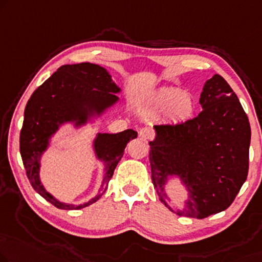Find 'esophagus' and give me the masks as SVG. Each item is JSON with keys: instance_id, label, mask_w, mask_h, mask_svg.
<instances>
[{"instance_id": "1", "label": "esophagus", "mask_w": 262, "mask_h": 262, "mask_svg": "<svg viewBox=\"0 0 262 262\" xmlns=\"http://www.w3.org/2000/svg\"><path fill=\"white\" fill-rule=\"evenodd\" d=\"M139 135L141 136V138L151 140L154 138V130L151 129L150 127H143V128H141V129H140Z\"/></svg>"}]
</instances>
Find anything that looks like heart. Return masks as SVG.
Segmentation results:
<instances>
[{
	"mask_svg": "<svg viewBox=\"0 0 262 262\" xmlns=\"http://www.w3.org/2000/svg\"><path fill=\"white\" fill-rule=\"evenodd\" d=\"M151 107L158 111L167 108V115L174 121L189 118L194 103L190 95L182 93L179 88H162L154 94L150 101Z\"/></svg>",
	"mask_w": 262,
	"mask_h": 262,
	"instance_id": "heart-1",
	"label": "heart"
}]
</instances>
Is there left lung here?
Masks as SVG:
<instances>
[{
    "label": "left lung",
    "mask_w": 262,
    "mask_h": 262,
    "mask_svg": "<svg viewBox=\"0 0 262 262\" xmlns=\"http://www.w3.org/2000/svg\"><path fill=\"white\" fill-rule=\"evenodd\" d=\"M202 111L185 122L155 124L150 144L151 182L160 201L178 215L205 219L233 204L249 167L251 126L239 99L215 74L201 93ZM179 174L190 190L182 212L171 209L162 187Z\"/></svg>",
    "instance_id": "1"
}]
</instances>
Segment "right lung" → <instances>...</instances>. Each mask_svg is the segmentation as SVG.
<instances>
[{
    "label": "right lung",
    "mask_w": 262,
    "mask_h": 262,
    "mask_svg": "<svg viewBox=\"0 0 262 262\" xmlns=\"http://www.w3.org/2000/svg\"><path fill=\"white\" fill-rule=\"evenodd\" d=\"M120 89L113 83L111 75L100 66L84 62L66 64L57 69L33 93L25 109V120L19 133V153L27 178L35 192L60 209H80L99 200L106 193L124 148L138 133L127 129L118 134H100L95 142L99 158L107 163L106 174L97 196L83 206L61 204L48 194L38 179L40 155L47 148L48 138L63 121H85L88 113L101 112L118 100L114 93Z\"/></svg>",
    "instance_id": "obj_1"
}]
</instances>
